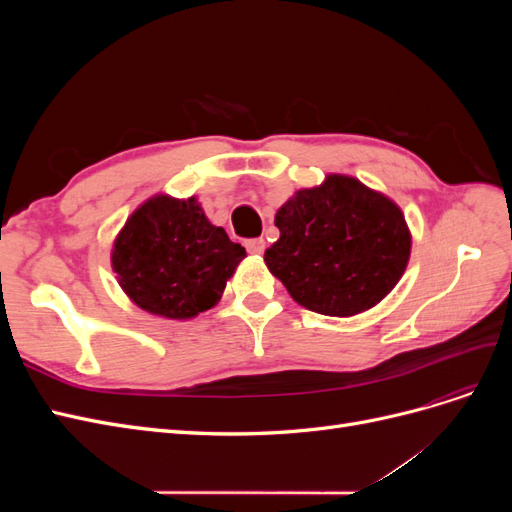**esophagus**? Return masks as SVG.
I'll use <instances>...</instances> for the list:
<instances>
[{
  "mask_svg": "<svg viewBox=\"0 0 512 512\" xmlns=\"http://www.w3.org/2000/svg\"><path fill=\"white\" fill-rule=\"evenodd\" d=\"M265 239H262V237H258V239H247L245 241V250L247 252H250V254H262V252H265Z\"/></svg>",
  "mask_w": 512,
  "mask_h": 512,
  "instance_id": "obj_1",
  "label": "esophagus"
}]
</instances>
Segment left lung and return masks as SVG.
I'll return each instance as SVG.
<instances>
[{"instance_id": "left-lung-1", "label": "left lung", "mask_w": 512, "mask_h": 512, "mask_svg": "<svg viewBox=\"0 0 512 512\" xmlns=\"http://www.w3.org/2000/svg\"><path fill=\"white\" fill-rule=\"evenodd\" d=\"M269 271L299 305L324 316H354L380 303L410 258L404 213L361 181L329 175L277 211Z\"/></svg>"}]
</instances>
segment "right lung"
<instances>
[{
    "label": "right lung",
    "instance_id": "1",
    "mask_svg": "<svg viewBox=\"0 0 512 512\" xmlns=\"http://www.w3.org/2000/svg\"><path fill=\"white\" fill-rule=\"evenodd\" d=\"M243 258L245 247L213 226L196 198L147 200L113 247V269L128 297L145 312L173 320L194 318L218 303Z\"/></svg>",
    "mask_w": 512,
    "mask_h": 512
}]
</instances>
